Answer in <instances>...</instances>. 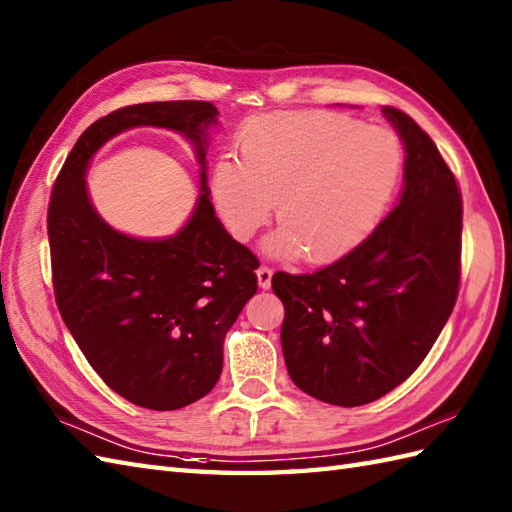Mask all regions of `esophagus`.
I'll list each match as a JSON object with an SVG mask.
<instances>
[{"label":"esophagus","mask_w":512,"mask_h":512,"mask_svg":"<svg viewBox=\"0 0 512 512\" xmlns=\"http://www.w3.org/2000/svg\"><path fill=\"white\" fill-rule=\"evenodd\" d=\"M257 283L261 290H268L270 283H272V270L268 266H259L257 268Z\"/></svg>","instance_id":"esophagus-1"}]
</instances>
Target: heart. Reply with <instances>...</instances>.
Here are the masks:
<instances>
[{"label":"heart","mask_w":512,"mask_h":512,"mask_svg":"<svg viewBox=\"0 0 512 512\" xmlns=\"http://www.w3.org/2000/svg\"><path fill=\"white\" fill-rule=\"evenodd\" d=\"M401 146L388 128L347 115L305 111L253 117L242 128L240 159L213 163L209 194L220 220L240 242L268 222L275 200L281 227L266 253L325 264L353 251L397 192Z\"/></svg>","instance_id":"obj_1"}]
</instances>
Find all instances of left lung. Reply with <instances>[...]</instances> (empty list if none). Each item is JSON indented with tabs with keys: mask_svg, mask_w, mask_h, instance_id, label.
Listing matches in <instances>:
<instances>
[{
	"mask_svg": "<svg viewBox=\"0 0 512 512\" xmlns=\"http://www.w3.org/2000/svg\"><path fill=\"white\" fill-rule=\"evenodd\" d=\"M406 150L397 207L351 253L312 275L277 272L292 382L334 406H364L417 371L454 310L462 200L430 135L382 109Z\"/></svg>",
	"mask_w": 512,
	"mask_h": 512,
	"instance_id": "obj_1",
	"label": "left lung"
}]
</instances>
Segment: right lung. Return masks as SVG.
I'll return each instance as SVG.
<instances>
[{
  "mask_svg": "<svg viewBox=\"0 0 512 512\" xmlns=\"http://www.w3.org/2000/svg\"><path fill=\"white\" fill-rule=\"evenodd\" d=\"M139 125L183 134L201 163L193 216L157 241L113 230L86 192L94 152ZM211 126L218 109L198 100L109 113L71 148L47 211L54 294L67 329L104 384L148 410L185 408L216 386L224 336L257 292V257L222 227L209 198Z\"/></svg>",
  "mask_w": 512,
  "mask_h": 512,
  "instance_id": "1",
  "label": "right lung"
}]
</instances>
